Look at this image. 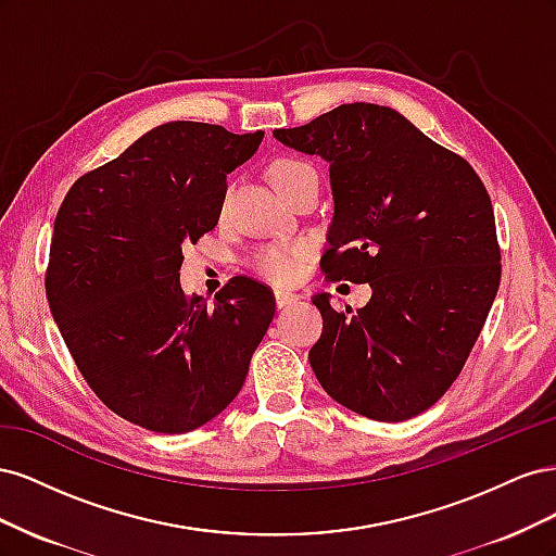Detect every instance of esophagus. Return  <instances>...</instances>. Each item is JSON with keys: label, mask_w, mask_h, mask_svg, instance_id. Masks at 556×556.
Masks as SVG:
<instances>
[{"label": "esophagus", "mask_w": 556, "mask_h": 556, "mask_svg": "<svg viewBox=\"0 0 556 556\" xmlns=\"http://www.w3.org/2000/svg\"><path fill=\"white\" fill-rule=\"evenodd\" d=\"M276 306L278 308H285V306H292L299 301V296L294 292H288V290H276Z\"/></svg>", "instance_id": "esophagus-1"}]
</instances>
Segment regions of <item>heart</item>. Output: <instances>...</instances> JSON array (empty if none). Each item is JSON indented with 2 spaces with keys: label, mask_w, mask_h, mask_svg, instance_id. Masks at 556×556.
Returning a JSON list of instances; mask_svg holds the SVG:
<instances>
[{
  "label": "heart",
  "mask_w": 556,
  "mask_h": 556,
  "mask_svg": "<svg viewBox=\"0 0 556 556\" xmlns=\"http://www.w3.org/2000/svg\"><path fill=\"white\" fill-rule=\"evenodd\" d=\"M317 174L308 162H301L294 157H282L276 160L268 169V178H271V185L276 188L278 194H285L292 190L294 185L308 176ZM306 255V245L304 243H280V245H268L257 250L250 260L252 271H255L260 278L268 282H292L299 271H301V262H304Z\"/></svg>",
  "instance_id": "1"
}]
</instances>
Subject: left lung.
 <instances>
[{"instance_id":"8db88e82","label":"left lung","mask_w":556,"mask_h":556,"mask_svg":"<svg viewBox=\"0 0 556 556\" xmlns=\"http://www.w3.org/2000/svg\"><path fill=\"white\" fill-rule=\"evenodd\" d=\"M274 137L329 164L323 268L374 292L357 313L313 296L325 323L308 352L319 384L378 422L419 415L462 374L498 292L490 194L464 157L390 106L341 104Z\"/></svg>"}]
</instances>
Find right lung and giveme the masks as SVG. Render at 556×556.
<instances>
[{
	"instance_id": "obj_1",
	"label": "right lung",
	"mask_w": 556,
	"mask_h": 556,
	"mask_svg": "<svg viewBox=\"0 0 556 556\" xmlns=\"http://www.w3.org/2000/svg\"><path fill=\"white\" fill-rule=\"evenodd\" d=\"M264 131L176 121L80 176L55 217L46 296L78 371L127 422L192 431L241 392L276 299L245 276L182 294V243L220 220L227 174Z\"/></svg>"
}]
</instances>
